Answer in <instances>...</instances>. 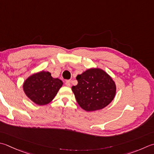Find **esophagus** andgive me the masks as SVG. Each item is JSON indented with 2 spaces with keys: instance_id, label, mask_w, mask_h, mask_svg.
<instances>
[{
  "instance_id": "34e87169",
  "label": "esophagus",
  "mask_w": 154,
  "mask_h": 154,
  "mask_svg": "<svg viewBox=\"0 0 154 154\" xmlns=\"http://www.w3.org/2000/svg\"><path fill=\"white\" fill-rule=\"evenodd\" d=\"M65 85L67 87H70L71 85V80H67L65 81Z\"/></svg>"
}]
</instances>
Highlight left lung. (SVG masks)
<instances>
[{"mask_svg": "<svg viewBox=\"0 0 154 154\" xmlns=\"http://www.w3.org/2000/svg\"><path fill=\"white\" fill-rule=\"evenodd\" d=\"M77 85L71 87L79 106L86 111L107 107L116 94V85L110 75L100 68H90L77 75Z\"/></svg>", "mask_w": 154, "mask_h": 154, "instance_id": "left-lung-1", "label": "left lung"}]
</instances>
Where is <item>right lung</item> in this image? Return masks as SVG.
Masks as SVG:
<instances>
[{"instance_id":"right-lung-1","label":"right lung","mask_w":154,"mask_h":154,"mask_svg":"<svg viewBox=\"0 0 154 154\" xmlns=\"http://www.w3.org/2000/svg\"><path fill=\"white\" fill-rule=\"evenodd\" d=\"M63 84L61 80L53 78L49 71H41L27 78L23 88L30 100L38 105H45L53 101Z\"/></svg>"}]
</instances>
